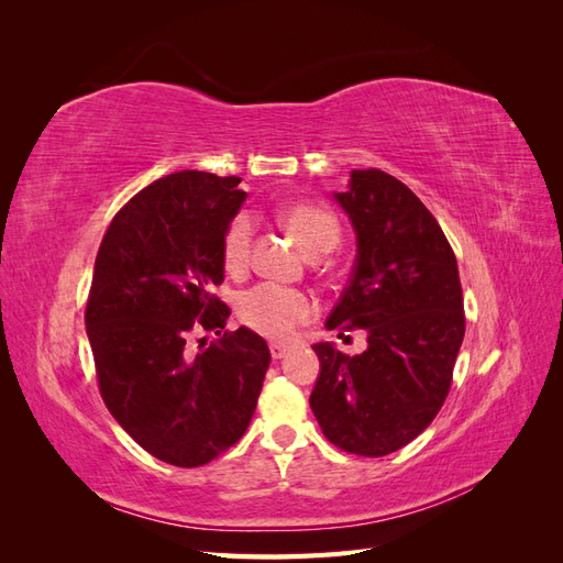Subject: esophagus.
I'll list each match as a JSON object with an SVG mask.
<instances>
[{
	"mask_svg": "<svg viewBox=\"0 0 563 563\" xmlns=\"http://www.w3.org/2000/svg\"><path fill=\"white\" fill-rule=\"evenodd\" d=\"M288 352V347L286 345H282V343H269V354H272V360H282V356Z\"/></svg>",
	"mask_w": 563,
	"mask_h": 563,
	"instance_id": "obj_1",
	"label": "esophagus"
}]
</instances>
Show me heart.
I'll list each match as a JSON object with an SVG mask.
<instances>
[{
    "label": "heart",
    "instance_id": "obj_1",
    "mask_svg": "<svg viewBox=\"0 0 563 563\" xmlns=\"http://www.w3.org/2000/svg\"><path fill=\"white\" fill-rule=\"evenodd\" d=\"M282 223L294 234V240L310 258H321L331 253L340 242L338 218L317 203H294L282 213ZM253 244L251 218L234 216L223 234V265L232 275H240L249 267ZM317 312V302L300 288L263 282L255 284L236 298V317L251 331L272 340L291 338L302 323H308Z\"/></svg>",
    "mask_w": 563,
    "mask_h": 563
}]
</instances>
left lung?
Masks as SVG:
<instances>
[{
	"label": "left lung",
	"mask_w": 563,
	"mask_h": 563,
	"mask_svg": "<svg viewBox=\"0 0 563 563\" xmlns=\"http://www.w3.org/2000/svg\"><path fill=\"white\" fill-rule=\"evenodd\" d=\"M356 232L352 279L327 327L364 329L362 354L317 343L312 413L331 444L380 457L413 441L444 406L465 335L455 253L437 218L380 168L333 195Z\"/></svg>",
	"instance_id": "1"
}]
</instances>
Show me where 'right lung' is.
Masks as SVG:
<instances>
[{"instance_id": "right-lung-1", "label": "right lung", "mask_w": 563, "mask_h": 563, "mask_svg": "<svg viewBox=\"0 0 563 563\" xmlns=\"http://www.w3.org/2000/svg\"><path fill=\"white\" fill-rule=\"evenodd\" d=\"M242 178L180 172L117 211L100 242L87 333L108 411L164 463L199 467L242 439L269 366L265 340L225 331L223 234L246 197ZM195 330L218 344L195 353Z\"/></svg>"}]
</instances>
